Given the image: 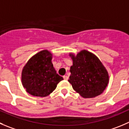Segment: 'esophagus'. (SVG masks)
Here are the masks:
<instances>
[{"mask_svg":"<svg viewBox=\"0 0 129 129\" xmlns=\"http://www.w3.org/2000/svg\"><path fill=\"white\" fill-rule=\"evenodd\" d=\"M63 77L65 80H68V79H69V77L67 76H64Z\"/></svg>","mask_w":129,"mask_h":129,"instance_id":"1","label":"esophagus"}]
</instances>
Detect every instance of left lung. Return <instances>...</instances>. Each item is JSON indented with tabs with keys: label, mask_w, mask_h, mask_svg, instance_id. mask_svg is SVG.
Returning a JSON list of instances; mask_svg holds the SVG:
<instances>
[{
	"label": "left lung",
	"mask_w": 129,
	"mask_h": 129,
	"mask_svg": "<svg viewBox=\"0 0 129 129\" xmlns=\"http://www.w3.org/2000/svg\"><path fill=\"white\" fill-rule=\"evenodd\" d=\"M72 66L69 82L74 90L84 98L101 94L109 82L108 71L99 58L91 52L82 50L76 55L70 53Z\"/></svg>",
	"instance_id": "obj_1"
}]
</instances>
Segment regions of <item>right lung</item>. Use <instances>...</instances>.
Listing matches in <instances>:
<instances>
[{
	"instance_id": "1",
	"label": "right lung",
	"mask_w": 129,
	"mask_h": 129,
	"mask_svg": "<svg viewBox=\"0 0 129 129\" xmlns=\"http://www.w3.org/2000/svg\"><path fill=\"white\" fill-rule=\"evenodd\" d=\"M52 59V53L44 50L33 55L24 66L21 82L26 92L32 96H48L63 79L57 74Z\"/></svg>"
}]
</instances>
